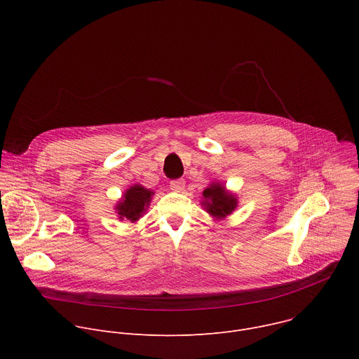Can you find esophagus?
I'll return each instance as SVG.
<instances>
[{"label":"esophagus","mask_w":359,"mask_h":359,"mask_svg":"<svg viewBox=\"0 0 359 359\" xmlns=\"http://www.w3.org/2000/svg\"><path fill=\"white\" fill-rule=\"evenodd\" d=\"M184 184H186L184 179H175L170 182V189L173 191H182L184 189Z\"/></svg>","instance_id":"obj_1"}]
</instances>
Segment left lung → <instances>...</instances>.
I'll list each match as a JSON object with an SVG mask.
<instances>
[{"label":"left lung","instance_id":"left-lung-1","mask_svg":"<svg viewBox=\"0 0 359 359\" xmlns=\"http://www.w3.org/2000/svg\"><path fill=\"white\" fill-rule=\"evenodd\" d=\"M237 197L227 191L226 187L217 182H213L203 191L201 204L208 210V213L217 220L231 215L237 208Z\"/></svg>","mask_w":359,"mask_h":359}]
</instances>
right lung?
<instances>
[{"instance_id":"add662e5","label":"right lung","mask_w":359,"mask_h":359,"mask_svg":"<svg viewBox=\"0 0 359 359\" xmlns=\"http://www.w3.org/2000/svg\"><path fill=\"white\" fill-rule=\"evenodd\" d=\"M151 196H153V191L149 189H144L140 184H135L129 187L115 208L119 215V219L121 220L126 219L132 223L137 222L149 208Z\"/></svg>"}]
</instances>
